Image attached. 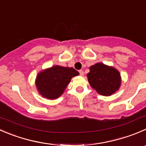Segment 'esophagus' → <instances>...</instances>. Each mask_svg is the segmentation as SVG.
<instances>
[{"instance_id":"1","label":"esophagus","mask_w":146,"mask_h":146,"mask_svg":"<svg viewBox=\"0 0 146 146\" xmlns=\"http://www.w3.org/2000/svg\"><path fill=\"white\" fill-rule=\"evenodd\" d=\"M79 73H80V76H83V74H84V72H83V70H79Z\"/></svg>"}]
</instances>
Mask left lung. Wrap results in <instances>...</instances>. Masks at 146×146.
Masks as SVG:
<instances>
[{
    "label": "left lung",
    "mask_w": 146,
    "mask_h": 146,
    "mask_svg": "<svg viewBox=\"0 0 146 146\" xmlns=\"http://www.w3.org/2000/svg\"><path fill=\"white\" fill-rule=\"evenodd\" d=\"M87 76L91 87L103 96H111L121 86L119 72L103 63H96L91 66Z\"/></svg>",
    "instance_id": "1"
}]
</instances>
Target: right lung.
<instances>
[{"instance_id": "add662e5", "label": "right lung", "mask_w": 146, "mask_h": 146, "mask_svg": "<svg viewBox=\"0 0 146 146\" xmlns=\"http://www.w3.org/2000/svg\"><path fill=\"white\" fill-rule=\"evenodd\" d=\"M78 74V72L73 68L53 66L38 75L36 86L43 97L56 99L61 96L71 78Z\"/></svg>"}]
</instances>
